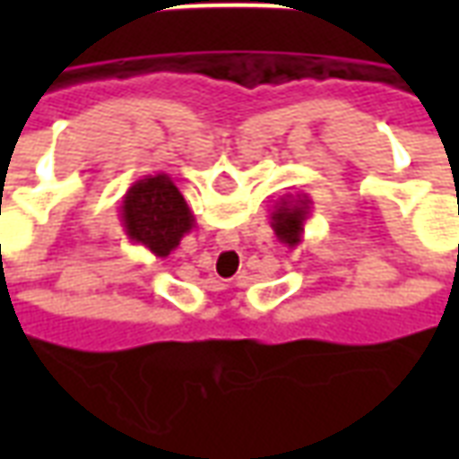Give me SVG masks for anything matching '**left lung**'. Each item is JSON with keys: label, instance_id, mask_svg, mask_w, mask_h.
<instances>
[{"label": "left lung", "instance_id": "1", "mask_svg": "<svg viewBox=\"0 0 459 459\" xmlns=\"http://www.w3.org/2000/svg\"><path fill=\"white\" fill-rule=\"evenodd\" d=\"M312 211V199L307 194H298V196H282V199L273 206L270 211V229L275 230L280 243H285L288 248H295L302 240L305 233V223Z\"/></svg>", "mask_w": 459, "mask_h": 459}]
</instances>
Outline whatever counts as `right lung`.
Returning <instances> with one entry per match:
<instances>
[{"label":"right lung","mask_w":459,"mask_h":459,"mask_svg":"<svg viewBox=\"0 0 459 459\" xmlns=\"http://www.w3.org/2000/svg\"><path fill=\"white\" fill-rule=\"evenodd\" d=\"M120 223L134 246L167 258L196 223L169 174H150L125 191Z\"/></svg>","instance_id":"add662e5"}]
</instances>
